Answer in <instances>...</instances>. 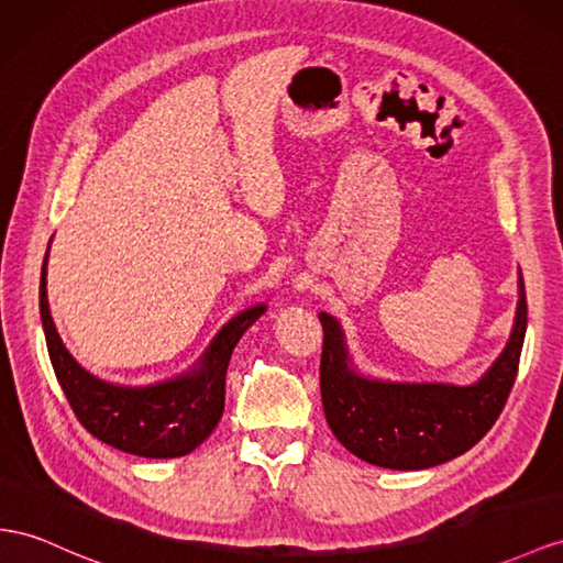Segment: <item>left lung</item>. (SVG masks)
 <instances>
[{"instance_id": "8db88e82", "label": "left lung", "mask_w": 563, "mask_h": 563, "mask_svg": "<svg viewBox=\"0 0 563 563\" xmlns=\"http://www.w3.org/2000/svg\"><path fill=\"white\" fill-rule=\"evenodd\" d=\"M319 319L321 399L333 435L373 466L419 471L468 452L499 419L518 373L528 305L523 278H518V307L507 347L478 383L464 387L366 378L352 366L335 316L321 311Z\"/></svg>"}]
</instances>
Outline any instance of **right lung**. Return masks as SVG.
I'll use <instances>...</instances> for the list:
<instances>
[{
  "instance_id": "add662e5",
  "label": "right lung",
  "mask_w": 563,
  "mask_h": 563,
  "mask_svg": "<svg viewBox=\"0 0 563 563\" xmlns=\"http://www.w3.org/2000/svg\"><path fill=\"white\" fill-rule=\"evenodd\" d=\"M52 244V242H49ZM47 256L40 278V316L52 366L82 428L125 454L176 459L190 454L219 426L225 405V373L235 344L266 305H254L230 319L207 352L183 376L156 385H113L85 371L56 333L47 301Z\"/></svg>"
}]
</instances>
